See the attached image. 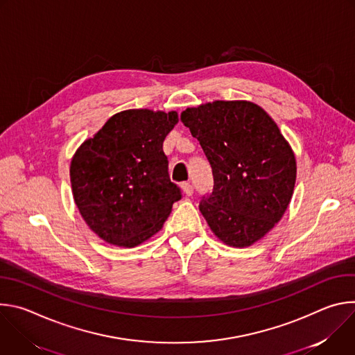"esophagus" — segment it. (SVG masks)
Here are the masks:
<instances>
[{"mask_svg":"<svg viewBox=\"0 0 355 355\" xmlns=\"http://www.w3.org/2000/svg\"><path fill=\"white\" fill-rule=\"evenodd\" d=\"M182 191H184V193L187 195V196H191L192 193H193V187H192V184L191 182H182Z\"/></svg>","mask_w":355,"mask_h":355,"instance_id":"34e87169","label":"esophagus"}]
</instances>
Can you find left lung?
<instances>
[{
  "label": "left lung",
  "instance_id": "1",
  "mask_svg": "<svg viewBox=\"0 0 355 355\" xmlns=\"http://www.w3.org/2000/svg\"><path fill=\"white\" fill-rule=\"evenodd\" d=\"M212 167L199 211L226 244L247 247L285 214L296 181L293 151L277 123L247 101H215L181 112Z\"/></svg>",
  "mask_w": 355,
  "mask_h": 355
}]
</instances>
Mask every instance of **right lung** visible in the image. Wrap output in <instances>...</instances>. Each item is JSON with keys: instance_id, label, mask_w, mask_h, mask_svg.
I'll return each mask as SVG.
<instances>
[{"instance_id": "add662e5", "label": "right lung", "mask_w": 355, "mask_h": 355, "mask_svg": "<svg viewBox=\"0 0 355 355\" xmlns=\"http://www.w3.org/2000/svg\"><path fill=\"white\" fill-rule=\"evenodd\" d=\"M177 112L129 110L110 118L71 160L76 205L101 239L135 247L156 234L181 199L163 141Z\"/></svg>"}]
</instances>
